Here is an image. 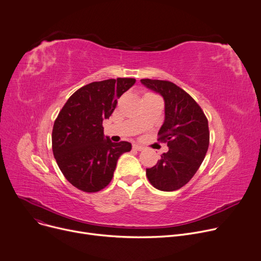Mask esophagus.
Masks as SVG:
<instances>
[{
  "label": "esophagus",
  "instance_id": "esophagus-1",
  "mask_svg": "<svg viewBox=\"0 0 261 261\" xmlns=\"http://www.w3.org/2000/svg\"><path fill=\"white\" fill-rule=\"evenodd\" d=\"M133 150H136V151H143V150H144V147L138 146V145H133Z\"/></svg>",
  "mask_w": 261,
  "mask_h": 261
}]
</instances>
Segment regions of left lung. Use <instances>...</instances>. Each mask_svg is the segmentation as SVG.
Returning a JSON list of instances; mask_svg holds the SVG:
<instances>
[{
    "instance_id": "8db88e82",
    "label": "left lung",
    "mask_w": 261,
    "mask_h": 261,
    "mask_svg": "<svg viewBox=\"0 0 261 261\" xmlns=\"http://www.w3.org/2000/svg\"><path fill=\"white\" fill-rule=\"evenodd\" d=\"M140 82L164 100V122L158 139L168 141L169 147L146 174L155 188L173 192L194 177L205 158L209 146L208 121L197 102L173 82L151 79Z\"/></svg>"
}]
</instances>
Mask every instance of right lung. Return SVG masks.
Wrapping results in <instances>:
<instances>
[{
    "mask_svg": "<svg viewBox=\"0 0 261 261\" xmlns=\"http://www.w3.org/2000/svg\"><path fill=\"white\" fill-rule=\"evenodd\" d=\"M135 82L117 78L89 83L74 92L59 112L52 132L53 154L66 180L80 191L96 193L106 187L118 158L131 151L128 141L112 143L105 137L102 124Z\"/></svg>",
    "mask_w": 261,
    "mask_h": 261,
    "instance_id": "1",
    "label": "right lung"
}]
</instances>
